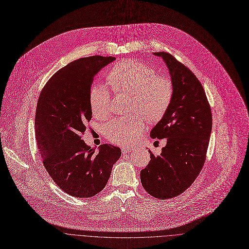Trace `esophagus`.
<instances>
[{
	"instance_id": "obj_1",
	"label": "esophagus",
	"mask_w": 249,
	"mask_h": 249,
	"mask_svg": "<svg viewBox=\"0 0 249 249\" xmlns=\"http://www.w3.org/2000/svg\"><path fill=\"white\" fill-rule=\"evenodd\" d=\"M131 151H133V148H131V147H124L122 149V153L123 154H127V153H129Z\"/></svg>"
}]
</instances>
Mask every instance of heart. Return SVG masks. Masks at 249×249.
<instances>
[{"mask_svg": "<svg viewBox=\"0 0 249 249\" xmlns=\"http://www.w3.org/2000/svg\"><path fill=\"white\" fill-rule=\"evenodd\" d=\"M108 78L116 92L130 94L132 113H141L149 122H157L168 111L174 95L173 81L166 75L156 74L144 63L135 59L123 60L112 68ZM89 104L94 116L106 117L111 106L109 90L101 84L94 85L89 92ZM141 115L111 120L105 125L109 140L119 145L136 141L146 128L145 119Z\"/></svg>", "mask_w": 249, "mask_h": 249, "instance_id": "heart-1", "label": "heart"}]
</instances>
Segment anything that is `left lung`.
Here are the masks:
<instances>
[{
	"mask_svg": "<svg viewBox=\"0 0 249 249\" xmlns=\"http://www.w3.org/2000/svg\"><path fill=\"white\" fill-rule=\"evenodd\" d=\"M166 63L174 84L168 111L150 132L167 138L162 153L150 150V162L140 172L144 189L161 200L176 197L196 179L206 160L212 113L202 84L194 73L166 52L153 53Z\"/></svg>",
	"mask_w": 249,
	"mask_h": 249,
	"instance_id": "8db88e82",
	"label": "left lung"
}]
</instances>
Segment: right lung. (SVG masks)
<instances>
[{
    "label": "right lung",
    "mask_w": 249,
    "mask_h": 249,
    "mask_svg": "<svg viewBox=\"0 0 249 249\" xmlns=\"http://www.w3.org/2000/svg\"><path fill=\"white\" fill-rule=\"evenodd\" d=\"M116 58L93 56L58 71L42 89L35 115V138L46 171L66 193L88 198L107 184L122 151L102 144L99 152L81 135L92 118L89 92L94 76Z\"/></svg>",
    "instance_id": "obj_1"
}]
</instances>
